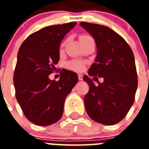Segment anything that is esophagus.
<instances>
[{"label": "esophagus", "instance_id": "34e87169", "mask_svg": "<svg viewBox=\"0 0 149 149\" xmlns=\"http://www.w3.org/2000/svg\"><path fill=\"white\" fill-rule=\"evenodd\" d=\"M78 79H79V80H83V75L81 74L78 75Z\"/></svg>", "mask_w": 149, "mask_h": 149}]
</instances>
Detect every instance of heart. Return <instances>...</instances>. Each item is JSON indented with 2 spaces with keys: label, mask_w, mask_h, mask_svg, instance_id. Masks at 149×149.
Here are the masks:
<instances>
[{
  "label": "heart",
  "mask_w": 149,
  "mask_h": 149,
  "mask_svg": "<svg viewBox=\"0 0 149 149\" xmlns=\"http://www.w3.org/2000/svg\"><path fill=\"white\" fill-rule=\"evenodd\" d=\"M87 37H89V36H81L80 38H87ZM66 66L69 69H70V70H77V71H82V70H84V63L79 60H72L68 62L67 64H66Z\"/></svg>",
  "instance_id": "obj_1"
}]
</instances>
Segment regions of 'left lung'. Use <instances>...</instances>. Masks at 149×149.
I'll return each mask as SVG.
<instances>
[{"mask_svg":"<svg viewBox=\"0 0 149 149\" xmlns=\"http://www.w3.org/2000/svg\"><path fill=\"white\" fill-rule=\"evenodd\" d=\"M79 24L94 38L97 49L89 76L104 78L103 83L95 85L89 77L84 76L89 85V92L84 97L86 113L96 122L115 125L134 104L138 87L134 54L126 41L108 27L88 22Z\"/></svg>","mask_w":149,"mask_h":149,"instance_id":"1","label":"left lung"}]
</instances>
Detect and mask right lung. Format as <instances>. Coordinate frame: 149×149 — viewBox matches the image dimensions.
I'll return each instance as SVG.
<instances>
[{"mask_svg": "<svg viewBox=\"0 0 149 149\" xmlns=\"http://www.w3.org/2000/svg\"><path fill=\"white\" fill-rule=\"evenodd\" d=\"M77 22L45 27L31 34L17 52L14 73L15 96L24 116L39 126L57 122L68 94L78 82L76 72L63 70L58 81L49 74L59 60V46Z\"/></svg>", "mask_w": 149, "mask_h": 149, "instance_id": "obj_1", "label": "right lung"}]
</instances>
